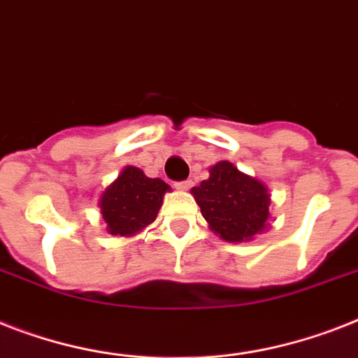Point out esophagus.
I'll return each instance as SVG.
<instances>
[{"label": "esophagus", "mask_w": 358, "mask_h": 358, "mask_svg": "<svg viewBox=\"0 0 358 358\" xmlns=\"http://www.w3.org/2000/svg\"><path fill=\"white\" fill-rule=\"evenodd\" d=\"M191 185H193V182H191V180H182V182H176V184H174V187L185 191V189H189Z\"/></svg>", "instance_id": "obj_1"}]
</instances>
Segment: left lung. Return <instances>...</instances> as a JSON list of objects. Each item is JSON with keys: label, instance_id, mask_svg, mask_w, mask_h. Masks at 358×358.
Segmentation results:
<instances>
[{"label": "left lung", "instance_id": "obj_1", "mask_svg": "<svg viewBox=\"0 0 358 358\" xmlns=\"http://www.w3.org/2000/svg\"><path fill=\"white\" fill-rule=\"evenodd\" d=\"M191 193L211 229L224 241H248L266 226L268 191L259 180L243 174L229 162L211 167L209 178Z\"/></svg>", "mask_w": 358, "mask_h": 358}]
</instances>
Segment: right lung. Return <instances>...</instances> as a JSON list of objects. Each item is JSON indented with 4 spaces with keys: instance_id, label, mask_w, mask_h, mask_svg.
I'll return each mask as SVG.
<instances>
[{
    "instance_id": "right-lung-1",
    "label": "right lung",
    "mask_w": 358,
    "mask_h": 358,
    "mask_svg": "<svg viewBox=\"0 0 358 358\" xmlns=\"http://www.w3.org/2000/svg\"><path fill=\"white\" fill-rule=\"evenodd\" d=\"M164 180L149 178L138 167H127L101 196V213L112 235H132L156 220L164 194Z\"/></svg>"
}]
</instances>
